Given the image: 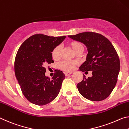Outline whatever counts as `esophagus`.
<instances>
[{
	"label": "esophagus",
	"mask_w": 129,
	"mask_h": 129,
	"mask_svg": "<svg viewBox=\"0 0 129 129\" xmlns=\"http://www.w3.org/2000/svg\"><path fill=\"white\" fill-rule=\"evenodd\" d=\"M71 74H72V73H71V72H65L64 73V74H65V75L66 76V77H67V76Z\"/></svg>",
	"instance_id": "1"
}]
</instances>
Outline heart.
<instances>
[{"label": "heart", "instance_id": "b5f03b06", "mask_svg": "<svg viewBox=\"0 0 129 129\" xmlns=\"http://www.w3.org/2000/svg\"><path fill=\"white\" fill-rule=\"evenodd\" d=\"M69 45L75 52L81 49V48H83V46L82 45V43L78 41L71 42L69 43ZM60 50L61 48L60 46H57L52 49L51 51V56L53 59L57 60L59 58ZM77 64L78 62L77 61L63 60L59 63L58 67H59V69L62 70L63 71L70 72V71H72L74 70L75 67L77 66Z\"/></svg>", "mask_w": 129, "mask_h": 129}]
</instances>
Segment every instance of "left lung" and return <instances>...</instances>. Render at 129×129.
I'll list each match as a JSON object with an SVG mask.
<instances>
[{"instance_id": "obj_1", "label": "left lung", "mask_w": 129, "mask_h": 129, "mask_svg": "<svg viewBox=\"0 0 129 129\" xmlns=\"http://www.w3.org/2000/svg\"><path fill=\"white\" fill-rule=\"evenodd\" d=\"M68 37L83 43L87 48L86 60L79 67L83 72L92 71L91 77L83 79L77 87L88 100L101 101L107 98L115 87L120 70L117 51L109 40L100 34L85 32Z\"/></svg>"}]
</instances>
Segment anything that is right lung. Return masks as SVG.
<instances>
[{
    "label": "right lung",
    "mask_w": 129,
    "mask_h": 129,
    "mask_svg": "<svg viewBox=\"0 0 129 129\" xmlns=\"http://www.w3.org/2000/svg\"><path fill=\"white\" fill-rule=\"evenodd\" d=\"M66 38L35 34L26 39L16 55L15 74L22 93L33 104L43 106L52 102L60 91L65 75L55 70L51 79L45 75L46 64L54 62L53 48Z\"/></svg>",
    "instance_id": "obj_1"
}]
</instances>
